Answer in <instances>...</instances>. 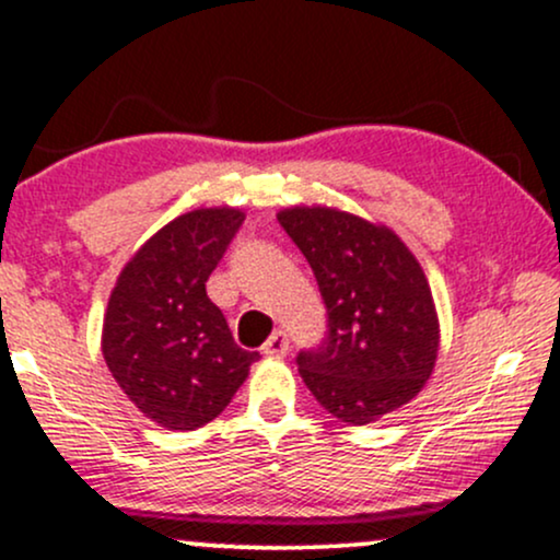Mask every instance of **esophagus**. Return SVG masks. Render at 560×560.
Instances as JSON below:
<instances>
[{
  "instance_id": "obj_1",
  "label": "esophagus",
  "mask_w": 560,
  "mask_h": 560,
  "mask_svg": "<svg viewBox=\"0 0 560 560\" xmlns=\"http://www.w3.org/2000/svg\"><path fill=\"white\" fill-rule=\"evenodd\" d=\"M260 353L266 355V359H284V355L290 353V340H287L284 331L276 329L266 340V346L260 348Z\"/></svg>"
}]
</instances>
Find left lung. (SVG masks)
I'll return each instance as SVG.
<instances>
[{
  "label": "left lung",
  "mask_w": 560,
  "mask_h": 560,
  "mask_svg": "<svg viewBox=\"0 0 560 560\" xmlns=\"http://www.w3.org/2000/svg\"><path fill=\"white\" fill-rule=\"evenodd\" d=\"M311 262L329 313V337L298 355L318 404L370 425L409 404L433 374L441 327L428 276L398 233L327 205L279 210Z\"/></svg>",
  "instance_id": "obj_1"
}]
</instances>
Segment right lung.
I'll return each mask as SVG.
<instances>
[{
	"mask_svg": "<svg viewBox=\"0 0 560 560\" xmlns=\"http://www.w3.org/2000/svg\"><path fill=\"white\" fill-rule=\"evenodd\" d=\"M244 220L238 207H199L170 220L121 268L103 316L110 377L143 417L167 430L212 422L257 353L238 348L207 279Z\"/></svg>",
	"mask_w": 560,
	"mask_h": 560,
	"instance_id": "1",
	"label": "right lung"
}]
</instances>
